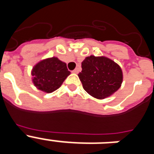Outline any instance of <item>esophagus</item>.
I'll return each instance as SVG.
<instances>
[{
    "label": "esophagus",
    "mask_w": 154,
    "mask_h": 154,
    "mask_svg": "<svg viewBox=\"0 0 154 154\" xmlns=\"http://www.w3.org/2000/svg\"><path fill=\"white\" fill-rule=\"evenodd\" d=\"M73 73H78L79 72V69H75L72 71Z\"/></svg>",
    "instance_id": "obj_1"
}]
</instances>
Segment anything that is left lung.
Masks as SVG:
<instances>
[{
	"label": "left lung",
	"mask_w": 154,
	"mask_h": 154,
	"mask_svg": "<svg viewBox=\"0 0 154 154\" xmlns=\"http://www.w3.org/2000/svg\"><path fill=\"white\" fill-rule=\"evenodd\" d=\"M82 69L78 75L83 89L96 99L110 96L123 82V72L119 65L106 57H86L82 62Z\"/></svg>",
	"instance_id": "left-lung-1"
}]
</instances>
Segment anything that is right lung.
Returning <instances> with one entry per match:
<instances>
[{"label": "right lung", "mask_w": 154, "mask_h": 154, "mask_svg": "<svg viewBox=\"0 0 154 154\" xmlns=\"http://www.w3.org/2000/svg\"><path fill=\"white\" fill-rule=\"evenodd\" d=\"M31 75L37 89L47 93L58 89L70 75L66 63L56 57L46 58L34 66Z\"/></svg>", "instance_id": "add662e5"}]
</instances>
